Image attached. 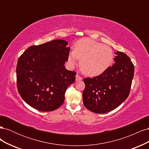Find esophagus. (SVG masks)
<instances>
[{"mask_svg": "<svg viewBox=\"0 0 149 149\" xmlns=\"http://www.w3.org/2000/svg\"><path fill=\"white\" fill-rule=\"evenodd\" d=\"M82 79H83V78L81 77V76H79L78 74L76 75V81H79L82 80Z\"/></svg>", "mask_w": 149, "mask_h": 149, "instance_id": "esophagus-1", "label": "esophagus"}]
</instances>
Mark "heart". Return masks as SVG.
I'll list each match as a JSON object with an SVG mask.
<instances>
[{
    "label": "heart",
    "instance_id": "heart-1",
    "mask_svg": "<svg viewBox=\"0 0 149 149\" xmlns=\"http://www.w3.org/2000/svg\"><path fill=\"white\" fill-rule=\"evenodd\" d=\"M80 60V68L83 73L95 76L105 72L114 60L112 49L107 45L89 38L81 39L74 45V51L68 57L70 64L74 65Z\"/></svg>",
    "mask_w": 149,
    "mask_h": 149
}]
</instances>
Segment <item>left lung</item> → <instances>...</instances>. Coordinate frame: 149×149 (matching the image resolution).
Here are the masks:
<instances>
[{
	"instance_id": "1",
	"label": "left lung",
	"mask_w": 149,
	"mask_h": 149,
	"mask_svg": "<svg viewBox=\"0 0 149 149\" xmlns=\"http://www.w3.org/2000/svg\"><path fill=\"white\" fill-rule=\"evenodd\" d=\"M115 63L105 72L93 78L83 79L85 107L103 114L114 110L127 98L134 74V66L123 52H115Z\"/></svg>"
}]
</instances>
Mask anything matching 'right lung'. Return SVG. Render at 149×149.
Here are the masks:
<instances>
[{
  "instance_id": "right-lung-1",
  "label": "right lung",
  "mask_w": 149,
  "mask_h": 149,
  "mask_svg": "<svg viewBox=\"0 0 149 149\" xmlns=\"http://www.w3.org/2000/svg\"><path fill=\"white\" fill-rule=\"evenodd\" d=\"M63 40L31 46L19 57L16 68L18 91L34 109L52 111L65 101L68 87L73 83L76 72L65 68L70 48Z\"/></svg>"
}]
</instances>
